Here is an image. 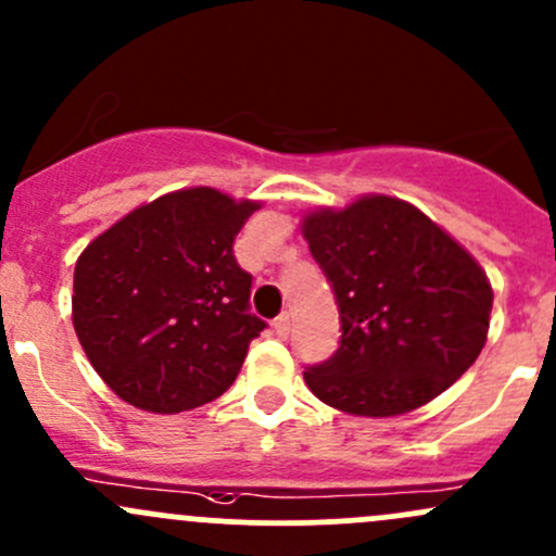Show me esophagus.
I'll return each mask as SVG.
<instances>
[{
  "label": "esophagus",
  "mask_w": 556,
  "mask_h": 556,
  "mask_svg": "<svg viewBox=\"0 0 556 556\" xmlns=\"http://www.w3.org/2000/svg\"><path fill=\"white\" fill-rule=\"evenodd\" d=\"M274 330H277V336H282V339L290 333V314L288 312H282L277 319H274Z\"/></svg>",
  "instance_id": "34e87169"
}]
</instances>
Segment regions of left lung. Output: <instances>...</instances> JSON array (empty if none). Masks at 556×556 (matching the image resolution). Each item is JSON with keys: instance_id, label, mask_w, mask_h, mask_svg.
Instances as JSON below:
<instances>
[{"instance_id": "obj_1", "label": "left lung", "mask_w": 556, "mask_h": 556, "mask_svg": "<svg viewBox=\"0 0 556 556\" xmlns=\"http://www.w3.org/2000/svg\"><path fill=\"white\" fill-rule=\"evenodd\" d=\"M301 233L341 317L336 355L304 371L319 401L352 417H397L473 366L495 293L479 261L422 210L366 193L306 212Z\"/></svg>"}]
</instances>
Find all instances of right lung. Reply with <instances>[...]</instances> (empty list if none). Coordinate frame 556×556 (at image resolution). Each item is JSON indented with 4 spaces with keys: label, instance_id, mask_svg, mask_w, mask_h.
Instances as JSON below:
<instances>
[{
    "label": "right lung",
    "instance_id": "add662e5",
    "mask_svg": "<svg viewBox=\"0 0 556 556\" xmlns=\"http://www.w3.org/2000/svg\"><path fill=\"white\" fill-rule=\"evenodd\" d=\"M263 201L182 188L139 204L75 263L72 325L121 401L177 414L220 397L266 325L233 239Z\"/></svg>",
    "mask_w": 556,
    "mask_h": 556
}]
</instances>
